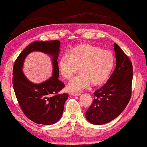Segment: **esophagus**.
<instances>
[{"mask_svg":"<svg viewBox=\"0 0 147 147\" xmlns=\"http://www.w3.org/2000/svg\"><path fill=\"white\" fill-rule=\"evenodd\" d=\"M71 95H72V96H79V95H81V93H74V92H72V93H71Z\"/></svg>","mask_w":147,"mask_h":147,"instance_id":"obj_1","label":"esophagus"}]
</instances>
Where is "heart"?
<instances>
[{
	"mask_svg": "<svg viewBox=\"0 0 147 147\" xmlns=\"http://www.w3.org/2000/svg\"><path fill=\"white\" fill-rule=\"evenodd\" d=\"M111 52L91 44H80L65 54L58 61V68L65 79L70 80L79 70L81 71L68 85L70 91H78L91 83L99 85L109 78L114 66Z\"/></svg>",
	"mask_w": 147,
	"mask_h": 147,
	"instance_id": "heart-1",
	"label": "heart"
}]
</instances>
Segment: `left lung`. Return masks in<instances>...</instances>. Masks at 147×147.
<instances>
[{
	"mask_svg": "<svg viewBox=\"0 0 147 147\" xmlns=\"http://www.w3.org/2000/svg\"><path fill=\"white\" fill-rule=\"evenodd\" d=\"M116 68L104 85L94 92L95 98L86 112L87 120L102 125L114 120L125 109L131 97L132 63L117 43H114Z\"/></svg>",
	"mask_w": 147,
	"mask_h": 147,
	"instance_id": "left-lung-1",
	"label": "left lung"
}]
</instances>
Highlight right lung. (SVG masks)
Here are the masks:
<instances>
[{
    "mask_svg": "<svg viewBox=\"0 0 147 147\" xmlns=\"http://www.w3.org/2000/svg\"><path fill=\"white\" fill-rule=\"evenodd\" d=\"M34 51H41L52 57L53 76L40 84L30 82L22 70L25 57ZM59 52V40L36 41L23 50L14 64L13 86L16 97L24 115L34 123L52 125L62 117L68 95L58 93L65 87V84L58 79L57 58Z\"/></svg>",
    "mask_w": 147,
    "mask_h": 147,
    "instance_id": "1",
    "label": "right lung"
}]
</instances>
